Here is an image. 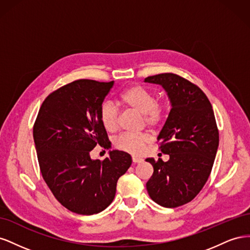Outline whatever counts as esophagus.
<instances>
[{"instance_id":"esophagus-1","label":"esophagus","mask_w":250,"mask_h":250,"mask_svg":"<svg viewBox=\"0 0 250 250\" xmlns=\"http://www.w3.org/2000/svg\"><path fill=\"white\" fill-rule=\"evenodd\" d=\"M132 162H133L134 164H138V163H142V162H143V160H142V158H140V157L133 156V157H132Z\"/></svg>"}]
</instances>
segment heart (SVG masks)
<instances>
[{
  "mask_svg": "<svg viewBox=\"0 0 250 250\" xmlns=\"http://www.w3.org/2000/svg\"><path fill=\"white\" fill-rule=\"evenodd\" d=\"M127 107L143 115V120L147 126L160 125L165 117V106L156 101V96L151 90L142 85H132L126 88L120 96ZM100 120L104 128L108 131H115L118 128V110L110 101H105L100 107ZM149 137L147 134L123 133L115 139V146L132 155H140L144 152Z\"/></svg>",
  "mask_w": 250,
  "mask_h": 250,
  "instance_id": "b5f03b06",
  "label": "heart"
}]
</instances>
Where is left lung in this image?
Here are the masks:
<instances>
[{
	"label": "left lung",
	"instance_id": "obj_1",
	"mask_svg": "<svg viewBox=\"0 0 250 250\" xmlns=\"http://www.w3.org/2000/svg\"><path fill=\"white\" fill-rule=\"evenodd\" d=\"M144 81L162 85L171 103L157 137L161 151L170 158H147L154 171L146 188L157 204L177 208L197 196L213 168L219 146L214 110L197 85L176 74H158Z\"/></svg>",
	"mask_w": 250,
	"mask_h": 250
}]
</instances>
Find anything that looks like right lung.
Masks as SVG:
<instances>
[{
    "instance_id": "add662e5",
    "label": "right lung",
    "mask_w": 250,
    "mask_h": 250,
    "mask_svg": "<svg viewBox=\"0 0 250 250\" xmlns=\"http://www.w3.org/2000/svg\"><path fill=\"white\" fill-rule=\"evenodd\" d=\"M113 81H73L50 94L42 104L33 139L42 175L55 198L73 213L98 214L116 195L118 179L131 166L130 154L109 151L104 161L90 151L110 142L100 107Z\"/></svg>"
}]
</instances>
